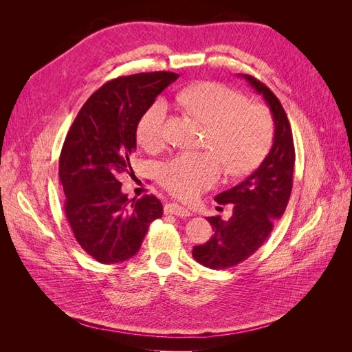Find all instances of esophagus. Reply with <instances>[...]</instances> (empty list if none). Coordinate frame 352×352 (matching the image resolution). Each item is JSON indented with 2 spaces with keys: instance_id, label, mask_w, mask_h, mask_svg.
<instances>
[{
  "instance_id": "1",
  "label": "esophagus",
  "mask_w": 352,
  "mask_h": 352,
  "mask_svg": "<svg viewBox=\"0 0 352 352\" xmlns=\"http://www.w3.org/2000/svg\"><path fill=\"white\" fill-rule=\"evenodd\" d=\"M164 212L166 214H175L179 217H189L190 216V211L188 208L179 206V204H175V202H172V204H167L164 207Z\"/></svg>"
}]
</instances>
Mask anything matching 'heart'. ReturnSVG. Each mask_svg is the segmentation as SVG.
I'll list each match as a JSON object with an SVG mask.
<instances>
[{
    "instance_id": "1",
    "label": "heart",
    "mask_w": 352,
    "mask_h": 352,
    "mask_svg": "<svg viewBox=\"0 0 352 352\" xmlns=\"http://www.w3.org/2000/svg\"><path fill=\"white\" fill-rule=\"evenodd\" d=\"M177 101L207 124L202 145L213 151L179 153L157 167L158 182L180 199H192L214 186L223 165L232 176L247 175L269 154L274 123L270 111L261 104L247 102L242 94L217 82H201L177 94ZM168 105L163 98L148 107L136 135L148 150L164 144Z\"/></svg>"
}]
</instances>
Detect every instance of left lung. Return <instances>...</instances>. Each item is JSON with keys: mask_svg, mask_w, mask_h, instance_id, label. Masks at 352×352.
I'll return each instance as SVG.
<instances>
[{"mask_svg": "<svg viewBox=\"0 0 352 352\" xmlns=\"http://www.w3.org/2000/svg\"><path fill=\"white\" fill-rule=\"evenodd\" d=\"M243 78L270 107L274 140L258 168L214 198L217 204L233 206L232 217H208L214 235L192 250L195 261L212 270L233 267L257 251L270 235L276 220L283 216L292 190L295 148L291 123L279 98L263 82L250 74Z\"/></svg>", "mask_w": 352, "mask_h": 352, "instance_id": "8db88e82", "label": "left lung"}]
</instances>
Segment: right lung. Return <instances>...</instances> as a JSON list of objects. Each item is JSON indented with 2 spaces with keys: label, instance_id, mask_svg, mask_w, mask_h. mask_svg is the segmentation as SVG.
<instances>
[{
  "label": "right lung",
  "instance_id": "right-lung-1",
  "mask_svg": "<svg viewBox=\"0 0 352 352\" xmlns=\"http://www.w3.org/2000/svg\"><path fill=\"white\" fill-rule=\"evenodd\" d=\"M177 76L151 72L104 83L82 105L63 144L58 176L66 217L82 250L102 264L133 257L151 223L163 216L157 197L129 201L117 177L133 173L138 122Z\"/></svg>",
  "mask_w": 352,
  "mask_h": 352
}]
</instances>
